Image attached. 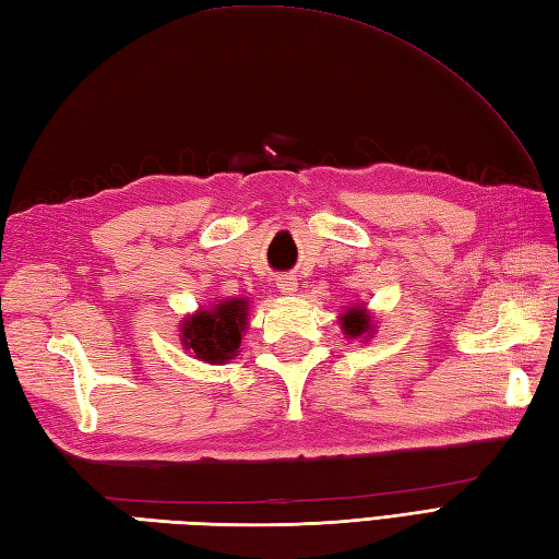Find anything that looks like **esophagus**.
Returning <instances> with one entry per match:
<instances>
[{"mask_svg":"<svg viewBox=\"0 0 559 559\" xmlns=\"http://www.w3.org/2000/svg\"><path fill=\"white\" fill-rule=\"evenodd\" d=\"M278 290H281L283 295H295V293H298V278L281 276V278H278Z\"/></svg>","mask_w":559,"mask_h":559,"instance_id":"obj_1","label":"esophagus"}]
</instances>
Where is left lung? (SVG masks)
Here are the masks:
<instances>
[{
  "label": "left lung",
  "instance_id": "left-lung-1",
  "mask_svg": "<svg viewBox=\"0 0 559 559\" xmlns=\"http://www.w3.org/2000/svg\"><path fill=\"white\" fill-rule=\"evenodd\" d=\"M338 326L346 338L355 341L358 338L360 343H367L374 334H377V319L370 314V310L360 302V305H350L343 310V314L338 317Z\"/></svg>",
  "mask_w": 559,
  "mask_h": 559
}]
</instances>
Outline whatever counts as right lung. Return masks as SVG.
Here are the masks:
<instances>
[{"instance_id": "add662e5", "label": "right lung", "mask_w": 559, "mask_h": 559, "mask_svg": "<svg viewBox=\"0 0 559 559\" xmlns=\"http://www.w3.org/2000/svg\"><path fill=\"white\" fill-rule=\"evenodd\" d=\"M249 324V298H225L199 307L182 317L180 341L192 358L209 365H225L240 353L242 334Z\"/></svg>"}]
</instances>
